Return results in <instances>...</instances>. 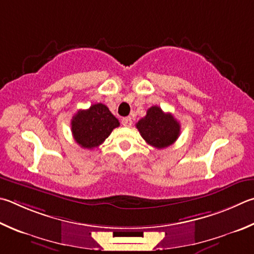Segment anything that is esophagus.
<instances>
[{
  "label": "esophagus",
  "instance_id": "esophagus-1",
  "mask_svg": "<svg viewBox=\"0 0 254 254\" xmlns=\"http://www.w3.org/2000/svg\"><path fill=\"white\" fill-rule=\"evenodd\" d=\"M121 123H122L123 127H131V126H132V119H131L130 117L123 118Z\"/></svg>",
  "mask_w": 254,
  "mask_h": 254
}]
</instances>
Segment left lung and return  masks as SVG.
Wrapping results in <instances>:
<instances>
[{"mask_svg":"<svg viewBox=\"0 0 254 254\" xmlns=\"http://www.w3.org/2000/svg\"><path fill=\"white\" fill-rule=\"evenodd\" d=\"M136 128L149 145L156 149H164L177 141L181 131L180 123L169 112L161 108L151 107L146 115L136 123Z\"/></svg>","mask_w":254,"mask_h":254,"instance_id":"left-lung-1","label":"left lung"}]
</instances>
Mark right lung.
I'll list each match as a JSON object with an SVG mask.
<instances>
[{
    "instance_id": "obj_1",
    "label": "right lung",
    "mask_w": 254,
    "mask_h": 254,
    "mask_svg": "<svg viewBox=\"0 0 254 254\" xmlns=\"http://www.w3.org/2000/svg\"><path fill=\"white\" fill-rule=\"evenodd\" d=\"M119 126V120L102 103L91 105L87 110H80L71 121V130L75 142L81 147L90 150L102 144L113 128Z\"/></svg>"
}]
</instances>
